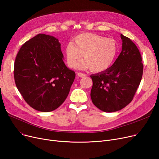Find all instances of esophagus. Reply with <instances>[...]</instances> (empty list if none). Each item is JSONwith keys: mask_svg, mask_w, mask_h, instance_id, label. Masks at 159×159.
<instances>
[{"mask_svg": "<svg viewBox=\"0 0 159 159\" xmlns=\"http://www.w3.org/2000/svg\"><path fill=\"white\" fill-rule=\"evenodd\" d=\"M77 75L79 76H80V77H83V76H86V74L83 73H77Z\"/></svg>", "mask_w": 159, "mask_h": 159, "instance_id": "obj_1", "label": "esophagus"}]
</instances>
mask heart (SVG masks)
Instances as JSON below:
<instances>
[{
    "label": "heart",
    "instance_id": "heart-1",
    "mask_svg": "<svg viewBox=\"0 0 159 159\" xmlns=\"http://www.w3.org/2000/svg\"><path fill=\"white\" fill-rule=\"evenodd\" d=\"M117 53L118 45L114 39L89 33L77 35L73 44H68L66 48L69 67H76L83 55L85 61L81 67L90 68L96 73L107 69L113 63Z\"/></svg>",
    "mask_w": 159,
    "mask_h": 159
}]
</instances>
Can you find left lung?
Masks as SVG:
<instances>
[{"instance_id":"1","label":"left lung","mask_w":159,"mask_h":159,"mask_svg":"<svg viewBox=\"0 0 159 159\" xmlns=\"http://www.w3.org/2000/svg\"><path fill=\"white\" fill-rule=\"evenodd\" d=\"M120 37L122 51L113 66L90 76L92 101L107 113L119 111L132 102L143 75L142 59L136 45L122 34Z\"/></svg>"}]
</instances>
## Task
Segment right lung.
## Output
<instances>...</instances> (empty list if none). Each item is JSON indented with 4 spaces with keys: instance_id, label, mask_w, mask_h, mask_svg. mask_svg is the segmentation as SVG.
Masks as SVG:
<instances>
[{
    "instance_id": "add662e5",
    "label": "right lung",
    "mask_w": 159,
    "mask_h": 159,
    "mask_svg": "<svg viewBox=\"0 0 159 159\" xmlns=\"http://www.w3.org/2000/svg\"><path fill=\"white\" fill-rule=\"evenodd\" d=\"M14 75L25 101L41 112L60 107L75 78V73L63 62L58 39L45 34H39L22 45L16 57Z\"/></svg>"
}]
</instances>
